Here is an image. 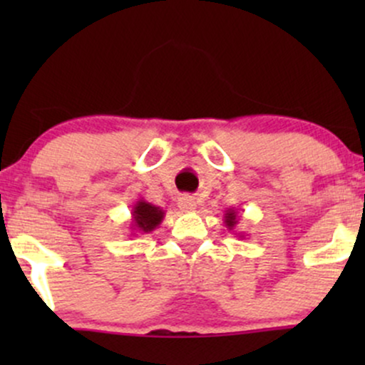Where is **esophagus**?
I'll list each match as a JSON object with an SVG mask.
<instances>
[{
  "instance_id": "34e87169",
  "label": "esophagus",
  "mask_w": 365,
  "mask_h": 365,
  "mask_svg": "<svg viewBox=\"0 0 365 365\" xmlns=\"http://www.w3.org/2000/svg\"><path fill=\"white\" fill-rule=\"evenodd\" d=\"M178 206H180V209H182V211H195L197 202H195L194 197L183 195V197H180Z\"/></svg>"
}]
</instances>
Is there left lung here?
I'll use <instances>...</instances> for the list:
<instances>
[{"instance_id": "8db88e82", "label": "left lung", "mask_w": 365, "mask_h": 365, "mask_svg": "<svg viewBox=\"0 0 365 365\" xmlns=\"http://www.w3.org/2000/svg\"><path fill=\"white\" fill-rule=\"evenodd\" d=\"M238 220H240V216H238L237 209H233V207L226 209V212H225V226L230 230V232H232V230H235V226L238 225ZM237 235L240 237V238L245 237L242 232L237 233Z\"/></svg>"}]
</instances>
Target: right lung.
<instances>
[{
  "mask_svg": "<svg viewBox=\"0 0 365 365\" xmlns=\"http://www.w3.org/2000/svg\"><path fill=\"white\" fill-rule=\"evenodd\" d=\"M163 217H165V211L159 206L148 202V200L139 199L132 207V225L130 230L135 233L132 235H148V233L154 232L159 225L163 223Z\"/></svg>",
  "mask_w": 365,
  "mask_h": 365,
  "instance_id": "right-lung-1",
  "label": "right lung"
}]
</instances>
